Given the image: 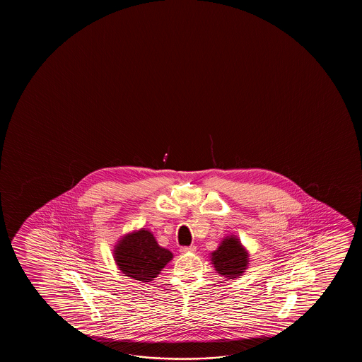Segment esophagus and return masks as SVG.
Segmentation results:
<instances>
[{"mask_svg": "<svg viewBox=\"0 0 362 362\" xmlns=\"http://www.w3.org/2000/svg\"><path fill=\"white\" fill-rule=\"evenodd\" d=\"M197 251L195 246H189V247H180V252L182 253H194Z\"/></svg>", "mask_w": 362, "mask_h": 362, "instance_id": "34e87169", "label": "esophagus"}]
</instances>
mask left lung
I'll use <instances>...</instances> for the list:
<instances>
[{"mask_svg":"<svg viewBox=\"0 0 362 362\" xmlns=\"http://www.w3.org/2000/svg\"><path fill=\"white\" fill-rule=\"evenodd\" d=\"M211 262L218 274L228 279L241 277L248 266V252L236 236H226L211 253Z\"/></svg>","mask_w":362,"mask_h":362,"instance_id":"1","label":"left lung"}]
</instances>
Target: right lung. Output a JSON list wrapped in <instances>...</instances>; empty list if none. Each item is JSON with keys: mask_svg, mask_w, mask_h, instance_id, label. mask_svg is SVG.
<instances>
[{"mask_svg": "<svg viewBox=\"0 0 362 362\" xmlns=\"http://www.w3.org/2000/svg\"><path fill=\"white\" fill-rule=\"evenodd\" d=\"M114 258L124 276L141 282H149L173 258V253L160 247L153 233L141 228L124 235L119 240L115 246Z\"/></svg>", "mask_w": 362, "mask_h": 362, "instance_id": "right-lung-1", "label": "right lung"}]
</instances>
